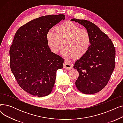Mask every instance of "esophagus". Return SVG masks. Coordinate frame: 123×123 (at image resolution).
I'll list each match as a JSON object with an SVG mask.
<instances>
[{"mask_svg": "<svg viewBox=\"0 0 123 123\" xmlns=\"http://www.w3.org/2000/svg\"><path fill=\"white\" fill-rule=\"evenodd\" d=\"M64 68L67 70H71L73 68V64L70 62L65 61L64 63Z\"/></svg>", "mask_w": 123, "mask_h": 123, "instance_id": "34e87169", "label": "esophagus"}]
</instances>
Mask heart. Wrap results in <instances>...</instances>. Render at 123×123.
Here are the masks:
<instances>
[{
    "label": "heart",
    "instance_id": "obj_1",
    "mask_svg": "<svg viewBox=\"0 0 123 123\" xmlns=\"http://www.w3.org/2000/svg\"><path fill=\"white\" fill-rule=\"evenodd\" d=\"M55 32L49 30L46 34L47 44L52 52L57 54L63 47H65L62 55L70 59L74 57L78 59L85 55L91 44V35L88 31L82 29L72 22L57 26Z\"/></svg>",
    "mask_w": 123,
    "mask_h": 123
}]
</instances>
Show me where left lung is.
Instances as JSON below:
<instances>
[{
	"label": "left lung",
	"mask_w": 123,
	"mask_h": 123,
	"mask_svg": "<svg viewBox=\"0 0 123 123\" xmlns=\"http://www.w3.org/2000/svg\"><path fill=\"white\" fill-rule=\"evenodd\" d=\"M71 21L84 26L91 38L89 50L75 62L73 67L79 73L75 82L76 87L84 94L99 92L107 85L115 68L114 45L107 35L93 23L75 18Z\"/></svg>",
	"instance_id": "1"
}]
</instances>
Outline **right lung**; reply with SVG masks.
I'll use <instances>...</instances> for the list:
<instances>
[{
  "mask_svg": "<svg viewBox=\"0 0 123 123\" xmlns=\"http://www.w3.org/2000/svg\"><path fill=\"white\" fill-rule=\"evenodd\" d=\"M65 18L64 14L41 16L22 26L15 34L9 50L10 69L19 86L32 95H49L57 70L63 67L64 59L47 45L46 34Z\"/></svg>",
  "mask_w": 123,
  "mask_h": 123,
  "instance_id": "right-lung-1",
  "label": "right lung"
}]
</instances>
